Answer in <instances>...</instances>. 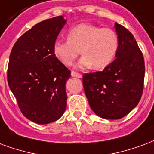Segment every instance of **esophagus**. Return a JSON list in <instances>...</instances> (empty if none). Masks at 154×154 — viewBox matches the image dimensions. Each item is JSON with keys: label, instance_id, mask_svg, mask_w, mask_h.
<instances>
[{"label": "esophagus", "instance_id": "34e87169", "mask_svg": "<svg viewBox=\"0 0 154 154\" xmlns=\"http://www.w3.org/2000/svg\"><path fill=\"white\" fill-rule=\"evenodd\" d=\"M71 75H72V77H78V78H81V77H82V74L79 73V72H75V71H72Z\"/></svg>", "mask_w": 154, "mask_h": 154}]
</instances>
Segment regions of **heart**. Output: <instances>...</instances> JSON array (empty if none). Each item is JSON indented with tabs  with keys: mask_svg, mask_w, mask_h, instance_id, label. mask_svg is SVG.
Segmentation results:
<instances>
[{
	"mask_svg": "<svg viewBox=\"0 0 154 154\" xmlns=\"http://www.w3.org/2000/svg\"><path fill=\"white\" fill-rule=\"evenodd\" d=\"M119 48V36L112 28L80 23L68 32V40H57L53 52L64 65L71 66L80 52L79 67L103 69L113 61Z\"/></svg>",
	"mask_w": 154,
	"mask_h": 154,
	"instance_id": "b5f03b06",
	"label": "heart"
}]
</instances>
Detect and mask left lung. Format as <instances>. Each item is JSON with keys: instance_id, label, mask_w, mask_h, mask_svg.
Instances as JSON below:
<instances>
[{"instance_id": "left-lung-1", "label": "left lung", "mask_w": 154, "mask_h": 154, "mask_svg": "<svg viewBox=\"0 0 154 154\" xmlns=\"http://www.w3.org/2000/svg\"><path fill=\"white\" fill-rule=\"evenodd\" d=\"M119 36L116 60L103 71L85 73L82 84L93 112L105 119H120L136 107L143 94L144 60L131 32L115 23Z\"/></svg>"}]
</instances>
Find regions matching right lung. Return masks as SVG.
Returning <instances> with one entry per match:
<instances>
[{
	"mask_svg": "<svg viewBox=\"0 0 154 154\" xmlns=\"http://www.w3.org/2000/svg\"><path fill=\"white\" fill-rule=\"evenodd\" d=\"M66 20L45 19L17 40L10 52L7 80L24 117L37 124L58 120L67 107L68 68L54 56V44Z\"/></svg>",
	"mask_w": 154,
	"mask_h": 154,
	"instance_id": "obj_1",
	"label": "right lung"
}]
</instances>
